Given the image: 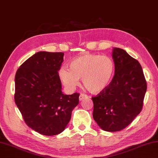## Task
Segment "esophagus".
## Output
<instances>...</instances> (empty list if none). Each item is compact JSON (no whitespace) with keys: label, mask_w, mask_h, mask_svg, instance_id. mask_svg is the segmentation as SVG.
<instances>
[{"label":"esophagus","mask_w":158,"mask_h":158,"mask_svg":"<svg viewBox=\"0 0 158 158\" xmlns=\"http://www.w3.org/2000/svg\"><path fill=\"white\" fill-rule=\"evenodd\" d=\"M88 96L86 95V94H84L81 93L79 95V100H80V101H82V100H84L85 98H88Z\"/></svg>","instance_id":"34e87169"}]
</instances>
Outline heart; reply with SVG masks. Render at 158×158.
<instances>
[{"mask_svg":"<svg viewBox=\"0 0 158 158\" xmlns=\"http://www.w3.org/2000/svg\"><path fill=\"white\" fill-rule=\"evenodd\" d=\"M114 74V64L110 57L89 54L71 61L70 69L62 67L59 70L60 79L68 90H74L79 84V79H81L84 87L94 94L104 90Z\"/></svg>","mask_w":158,"mask_h":158,"instance_id":"b5f03b06","label":"heart"}]
</instances>
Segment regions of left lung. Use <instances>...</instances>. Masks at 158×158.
<instances>
[{"label": "left lung", "instance_id": "obj_1", "mask_svg": "<svg viewBox=\"0 0 158 158\" xmlns=\"http://www.w3.org/2000/svg\"><path fill=\"white\" fill-rule=\"evenodd\" d=\"M114 74L108 86L93 97V119L102 130L116 132L133 122L142 110L147 82L139 63L125 50L113 48Z\"/></svg>", "mask_w": 158, "mask_h": 158}]
</instances>
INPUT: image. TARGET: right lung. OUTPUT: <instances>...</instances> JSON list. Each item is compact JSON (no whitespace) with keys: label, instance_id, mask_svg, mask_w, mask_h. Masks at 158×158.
<instances>
[{"label":"right lung","instance_id":"right-lung-1","mask_svg":"<svg viewBox=\"0 0 158 158\" xmlns=\"http://www.w3.org/2000/svg\"><path fill=\"white\" fill-rule=\"evenodd\" d=\"M63 52L41 51L27 59L15 76L14 101L27 125L44 135L61 133L79 104V93L64 94L58 71Z\"/></svg>","mask_w":158,"mask_h":158}]
</instances>
